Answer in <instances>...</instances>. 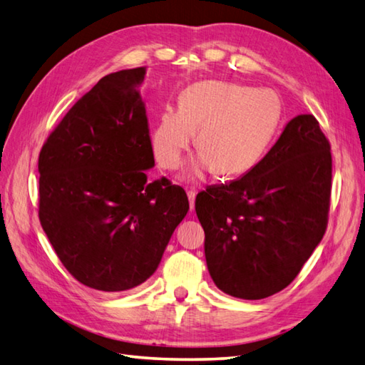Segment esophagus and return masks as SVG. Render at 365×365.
<instances>
[{"mask_svg": "<svg viewBox=\"0 0 365 365\" xmlns=\"http://www.w3.org/2000/svg\"><path fill=\"white\" fill-rule=\"evenodd\" d=\"M187 195H188V201H190V209L192 210V209H195V197H196V191H195V190H188V191H187Z\"/></svg>", "mask_w": 365, "mask_h": 365, "instance_id": "34e87169", "label": "esophagus"}]
</instances>
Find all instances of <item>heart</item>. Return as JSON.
<instances>
[{
	"label": "heart",
	"instance_id": "1",
	"mask_svg": "<svg viewBox=\"0 0 365 365\" xmlns=\"http://www.w3.org/2000/svg\"><path fill=\"white\" fill-rule=\"evenodd\" d=\"M282 120L283 104L275 91L204 81L180 93L178 110H163L150 142L160 168L174 170L197 131L196 147L201 155L195 173L215 169L220 177H235L259 163Z\"/></svg>",
	"mask_w": 365,
	"mask_h": 365
}]
</instances>
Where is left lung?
I'll return each mask as SVG.
<instances>
[{
	"label": "left lung",
	"mask_w": 365,
	"mask_h": 365,
	"mask_svg": "<svg viewBox=\"0 0 365 365\" xmlns=\"http://www.w3.org/2000/svg\"><path fill=\"white\" fill-rule=\"evenodd\" d=\"M331 188L329 140L315 117L297 115L244 177L197 192L217 287L248 301L287 288L326 232Z\"/></svg>",
	"instance_id": "8db88e82"
}]
</instances>
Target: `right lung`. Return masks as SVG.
<instances>
[{"label": "right lung", "instance_id": "obj_1", "mask_svg": "<svg viewBox=\"0 0 365 365\" xmlns=\"http://www.w3.org/2000/svg\"><path fill=\"white\" fill-rule=\"evenodd\" d=\"M147 68L103 77L41 148L39 221L56 256L91 289H131L152 275L190 209L155 164L139 88Z\"/></svg>", "mask_w": 365, "mask_h": 365}]
</instances>
